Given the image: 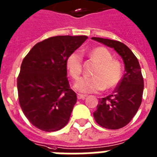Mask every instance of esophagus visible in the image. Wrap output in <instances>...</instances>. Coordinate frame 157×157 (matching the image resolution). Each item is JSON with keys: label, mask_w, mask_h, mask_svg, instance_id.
I'll return each mask as SVG.
<instances>
[{"label": "esophagus", "mask_w": 157, "mask_h": 157, "mask_svg": "<svg viewBox=\"0 0 157 157\" xmlns=\"http://www.w3.org/2000/svg\"><path fill=\"white\" fill-rule=\"evenodd\" d=\"M86 94H77V98L78 99H86Z\"/></svg>", "instance_id": "esophagus-1"}]
</instances>
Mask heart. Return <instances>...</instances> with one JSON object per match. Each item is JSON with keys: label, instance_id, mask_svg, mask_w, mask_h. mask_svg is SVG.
Listing matches in <instances>:
<instances>
[{"label": "heart", "instance_id": "1", "mask_svg": "<svg viewBox=\"0 0 157 157\" xmlns=\"http://www.w3.org/2000/svg\"><path fill=\"white\" fill-rule=\"evenodd\" d=\"M89 57L98 63L93 71V77L78 79L74 86L75 89L82 93H93L117 86L122 78V65L113 59L109 50L102 46L93 48L89 52ZM66 65L70 75L74 79H78L82 73V53L78 50L71 53L67 57Z\"/></svg>", "mask_w": 157, "mask_h": 157}]
</instances>
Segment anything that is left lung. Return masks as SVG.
I'll return each mask as SVG.
<instances>
[{
  "label": "left lung",
  "instance_id": "left-lung-1",
  "mask_svg": "<svg viewBox=\"0 0 157 157\" xmlns=\"http://www.w3.org/2000/svg\"><path fill=\"white\" fill-rule=\"evenodd\" d=\"M91 39L113 48L124 60L125 73L113 94L99 99L93 115L96 123L107 129L126 126L136 114L142 102L144 78L138 59L125 44L111 39Z\"/></svg>",
  "mask_w": 157,
  "mask_h": 157
}]
</instances>
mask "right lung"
I'll list each match as a JSON object with an SVG mask.
<instances>
[{"label": "right lung", "mask_w": 157, "mask_h": 157, "mask_svg": "<svg viewBox=\"0 0 157 157\" xmlns=\"http://www.w3.org/2000/svg\"><path fill=\"white\" fill-rule=\"evenodd\" d=\"M86 36H56L37 43L24 58L17 77L19 103L25 117L44 132L64 128L77 102L67 77V58Z\"/></svg>", "instance_id": "right-lung-1"}]
</instances>
